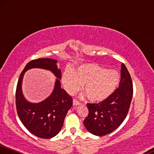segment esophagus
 Instances as JSON below:
<instances>
[{"instance_id": "34e87169", "label": "esophagus", "mask_w": 154, "mask_h": 154, "mask_svg": "<svg viewBox=\"0 0 154 154\" xmlns=\"http://www.w3.org/2000/svg\"><path fill=\"white\" fill-rule=\"evenodd\" d=\"M81 103L79 100H77L76 99H73V105H75V106H76V105H79Z\"/></svg>"}]
</instances>
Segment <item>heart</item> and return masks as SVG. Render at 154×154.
I'll return each mask as SVG.
<instances>
[{
	"mask_svg": "<svg viewBox=\"0 0 154 154\" xmlns=\"http://www.w3.org/2000/svg\"><path fill=\"white\" fill-rule=\"evenodd\" d=\"M119 75L115 70L108 69L96 64L85 63L78 68L76 72L67 68L62 75V83L70 93L79 91L84 85L88 98L100 102L107 98L117 88Z\"/></svg>",
	"mask_w": 154,
	"mask_h": 154,
	"instance_id": "1",
	"label": "heart"
}]
</instances>
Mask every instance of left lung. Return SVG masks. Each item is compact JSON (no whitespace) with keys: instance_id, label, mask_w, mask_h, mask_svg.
Segmentation results:
<instances>
[{"instance_id":"1","label":"left lung","mask_w":154,"mask_h":154,"mask_svg":"<svg viewBox=\"0 0 154 154\" xmlns=\"http://www.w3.org/2000/svg\"><path fill=\"white\" fill-rule=\"evenodd\" d=\"M118 88L112 94L98 103H87L88 115L83 124L87 130L96 136L112 132L127 117L133 95L131 75L122 63L121 79Z\"/></svg>"}]
</instances>
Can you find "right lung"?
<instances>
[{"instance_id": "1", "label": "right lung", "mask_w": 154, "mask_h": 154, "mask_svg": "<svg viewBox=\"0 0 154 154\" xmlns=\"http://www.w3.org/2000/svg\"><path fill=\"white\" fill-rule=\"evenodd\" d=\"M57 63V60L47 58L29 61L20 73L17 84L15 103L19 118L27 130L39 138L50 139L55 137L61 131L66 115L73 105L72 97L61 88L59 79L61 72ZM34 67L49 69L58 78L53 93L39 103H29L25 100L21 92L23 73Z\"/></svg>"}]
</instances>
